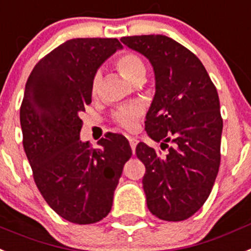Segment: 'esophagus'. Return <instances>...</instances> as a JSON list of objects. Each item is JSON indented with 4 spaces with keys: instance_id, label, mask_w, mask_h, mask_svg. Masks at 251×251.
Listing matches in <instances>:
<instances>
[{
    "instance_id": "34e87169",
    "label": "esophagus",
    "mask_w": 251,
    "mask_h": 251,
    "mask_svg": "<svg viewBox=\"0 0 251 251\" xmlns=\"http://www.w3.org/2000/svg\"><path fill=\"white\" fill-rule=\"evenodd\" d=\"M129 143H130V147H131L132 151L135 153V148H136V144H138V139L134 138V136H129Z\"/></svg>"
}]
</instances>
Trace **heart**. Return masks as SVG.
Returning <instances> with one entry per match:
<instances>
[{
	"instance_id": "heart-1",
	"label": "heart",
	"mask_w": 251,
	"mask_h": 251,
	"mask_svg": "<svg viewBox=\"0 0 251 251\" xmlns=\"http://www.w3.org/2000/svg\"><path fill=\"white\" fill-rule=\"evenodd\" d=\"M115 66L121 74L122 76L127 79L129 81L134 83L135 80L144 77L145 75V65L143 60L138 54L132 52H122L115 58ZM100 73L94 74L92 84H90V90L92 94L96 96L100 90ZM143 115V108L140 106H130L124 107V108L117 109L113 115V120L117 125L126 130H134L136 127L138 120Z\"/></svg>"
}]
</instances>
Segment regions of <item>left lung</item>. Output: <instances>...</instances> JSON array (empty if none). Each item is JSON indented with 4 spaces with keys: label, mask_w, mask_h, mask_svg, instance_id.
<instances>
[{
    "label": "left lung",
    "mask_w": 251,
    "mask_h": 251,
    "mask_svg": "<svg viewBox=\"0 0 251 251\" xmlns=\"http://www.w3.org/2000/svg\"><path fill=\"white\" fill-rule=\"evenodd\" d=\"M120 41L151 61L155 96L145 130L167 154L144 143L136 155L145 166L143 189L151 214L187 220L203 207L221 163L223 120L220 100L201 60L166 35H132ZM174 144L168 147L167 142Z\"/></svg>",
    "instance_id": "obj_1"
}]
</instances>
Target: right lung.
<instances>
[{
  "instance_id": "add662e5",
  "label": "right lung",
  "mask_w": 251,
  "mask_h": 251,
  "mask_svg": "<svg viewBox=\"0 0 251 251\" xmlns=\"http://www.w3.org/2000/svg\"><path fill=\"white\" fill-rule=\"evenodd\" d=\"M119 48L116 38L70 39L39 60L25 85L20 125L35 185L58 216L77 225L109 213L132 154L121 134L107 132L98 149L79 138V115L92 103V79Z\"/></svg>"
}]
</instances>
